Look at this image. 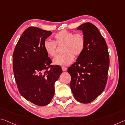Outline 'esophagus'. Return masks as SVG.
Returning <instances> with one entry per match:
<instances>
[{
  "instance_id": "34e87169",
  "label": "esophagus",
  "mask_w": 125,
  "mask_h": 125,
  "mask_svg": "<svg viewBox=\"0 0 125 125\" xmlns=\"http://www.w3.org/2000/svg\"><path fill=\"white\" fill-rule=\"evenodd\" d=\"M62 70L63 71H66L67 70V68L65 67H62Z\"/></svg>"
}]
</instances>
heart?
I'll list each match as a JSON object with an SVG mask.
<instances>
[{"label": "heart", "instance_id": "b5f03b06", "mask_svg": "<svg viewBox=\"0 0 125 125\" xmlns=\"http://www.w3.org/2000/svg\"><path fill=\"white\" fill-rule=\"evenodd\" d=\"M54 42L47 40L44 42V49L48 56L54 57L56 55V45H64V54L53 59V64L61 66H67L73 62L75 56H77L83 51L85 38L80 33H75L66 30H61L54 35Z\"/></svg>", "mask_w": 125, "mask_h": 125}]
</instances>
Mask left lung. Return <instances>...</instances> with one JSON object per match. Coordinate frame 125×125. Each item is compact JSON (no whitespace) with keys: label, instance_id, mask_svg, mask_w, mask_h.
I'll list each match as a JSON object with an SVG mask.
<instances>
[{"label":"left lung","instance_id":"obj_1","mask_svg":"<svg viewBox=\"0 0 125 125\" xmlns=\"http://www.w3.org/2000/svg\"><path fill=\"white\" fill-rule=\"evenodd\" d=\"M85 38L83 51L67 70L71 75L70 88L75 99L89 103L105 88L109 67L108 46L95 26L90 22L76 28Z\"/></svg>","mask_w":125,"mask_h":125}]
</instances>
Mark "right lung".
Wrapping results in <instances>:
<instances>
[{"label":"right lung","instance_id":"obj_1","mask_svg":"<svg viewBox=\"0 0 125 125\" xmlns=\"http://www.w3.org/2000/svg\"><path fill=\"white\" fill-rule=\"evenodd\" d=\"M52 33L50 31L28 27L13 53V71L20 93L38 106L47 105L51 102L55 83L62 73L60 66L50 65L51 59L44 49V42Z\"/></svg>","mask_w":125,"mask_h":125}]
</instances>
